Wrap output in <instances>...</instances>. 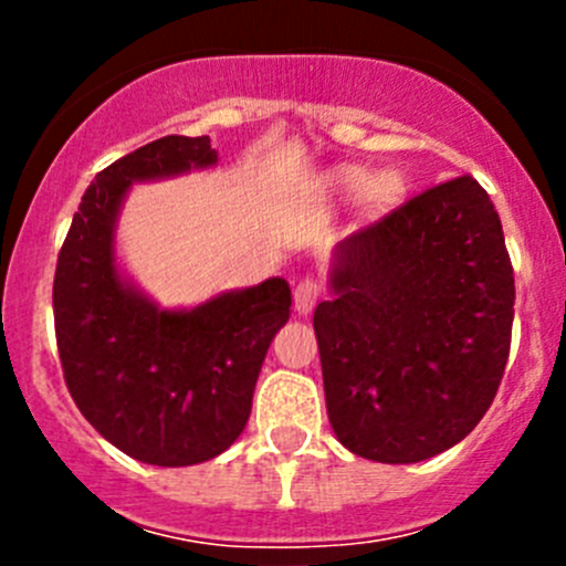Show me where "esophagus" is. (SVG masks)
<instances>
[{"mask_svg":"<svg viewBox=\"0 0 566 566\" xmlns=\"http://www.w3.org/2000/svg\"><path fill=\"white\" fill-rule=\"evenodd\" d=\"M317 298H319V282H315V279H304V282H298V287H295L293 293L295 312H298V315H310V312L315 310Z\"/></svg>","mask_w":566,"mask_h":566,"instance_id":"1","label":"esophagus"}]
</instances>
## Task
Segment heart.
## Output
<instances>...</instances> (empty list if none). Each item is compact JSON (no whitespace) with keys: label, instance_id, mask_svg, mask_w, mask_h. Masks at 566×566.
<instances>
[{"label":"heart","instance_id":"1","mask_svg":"<svg viewBox=\"0 0 566 566\" xmlns=\"http://www.w3.org/2000/svg\"><path fill=\"white\" fill-rule=\"evenodd\" d=\"M323 188L336 202H353L364 193L373 202H386L394 197V182L389 175L373 177L367 167H358V164H339V167L328 169L323 177Z\"/></svg>","mask_w":566,"mask_h":566}]
</instances>
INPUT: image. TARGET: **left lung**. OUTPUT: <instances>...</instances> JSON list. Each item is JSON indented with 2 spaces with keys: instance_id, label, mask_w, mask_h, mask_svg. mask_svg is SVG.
<instances>
[{
  "instance_id": "8db88e82",
  "label": "left lung",
  "mask_w": 566,
  "mask_h": 566,
  "mask_svg": "<svg viewBox=\"0 0 566 566\" xmlns=\"http://www.w3.org/2000/svg\"><path fill=\"white\" fill-rule=\"evenodd\" d=\"M315 310L328 421L364 460H430L479 424L510 356L515 276L473 177L336 243Z\"/></svg>"
}]
</instances>
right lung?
<instances>
[{"label":"right lung","mask_w":566,"mask_h":566,"mask_svg":"<svg viewBox=\"0 0 566 566\" xmlns=\"http://www.w3.org/2000/svg\"><path fill=\"white\" fill-rule=\"evenodd\" d=\"M219 164L210 136H164L95 175L54 276V325L73 402L112 447L147 465L219 458L251 413L273 336L290 319L287 279L161 306L125 271L117 224L130 186Z\"/></svg>","instance_id":"1"}]
</instances>
